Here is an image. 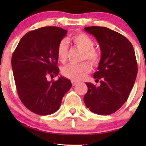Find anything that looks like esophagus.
<instances>
[{
	"mask_svg": "<svg viewBox=\"0 0 146 146\" xmlns=\"http://www.w3.org/2000/svg\"><path fill=\"white\" fill-rule=\"evenodd\" d=\"M71 83H72V85H73V86H75V85H77L78 83V82L75 81V80H72V81H71Z\"/></svg>",
	"mask_w": 146,
	"mask_h": 146,
	"instance_id": "esophagus-1",
	"label": "esophagus"
}]
</instances>
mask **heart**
I'll return each mask as SVG.
<instances>
[{"label":"heart","mask_w":146,"mask_h":146,"mask_svg":"<svg viewBox=\"0 0 146 146\" xmlns=\"http://www.w3.org/2000/svg\"><path fill=\"white\" fill-rule=\"evenodd\" d=\"M74 44L84 50L82 59H88L93 66L99 64L100 54L97 51L93 39L85 33H78L72 37ZM68 52V44L66 39H62L57 47V58L61 63L66 61ZM91 71V66L88 62H82L79 64H69L61 69V73L64 77L72 80H81L86 77Z\"/></svg>","instance_id":"obj_1"}]
</instances>
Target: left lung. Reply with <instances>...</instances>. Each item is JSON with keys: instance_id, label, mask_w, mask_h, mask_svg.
I'll return each mask as SVG.
<instances>
[{"instance_id": "1", "label": "left lung", "mask_w": 146, "mask_h": 146, "mask_svg": "<svg viewBox=\"0 0 146 146\" xmlns=\"http://www.w3.org/2000/svg\"><path fill=\"white\" fill-rule=\"evenodd\" d=\"M100 46L101 60L94 73L100 85L86 82V107L99 115L114 113L127 100L136 80L138 66L131 43L119 32L104 27H85Z\"/></svg>"}]
</instances>
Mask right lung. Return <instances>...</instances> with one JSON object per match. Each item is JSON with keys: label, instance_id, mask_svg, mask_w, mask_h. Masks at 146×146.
Wrapping results in <instances>:
<instances>
[{"label": "right lung", "instance_id": "1", "mask_svg": "<svg viewBox=\"0 0 146 146\" xmlns=\"http://www.w3.org/2000/svg\"><path fill=\"white\" fill-rule=\"evenodd\" d=\"M67 34L58 27L30 31L23 36L12 56V68L17 94L29 110L39 115L56 112L64 95L71 88L70 80L58 76L57 47Z\"/></svg>", "mask_w": 146, "mask_h": 146}]
</instances>
